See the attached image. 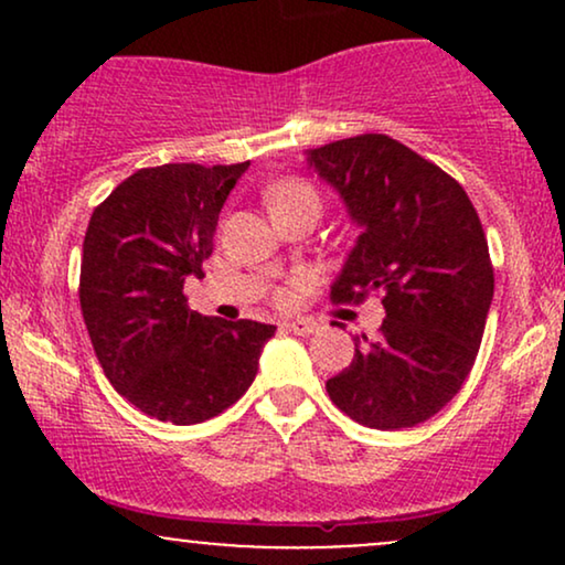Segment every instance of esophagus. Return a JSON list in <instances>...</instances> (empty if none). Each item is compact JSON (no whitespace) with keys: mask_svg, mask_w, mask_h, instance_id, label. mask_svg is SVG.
Here are the masks:
<instances>
[{"mask_svg":"<svg viewBox=\"0 0 565 565\" xmlns=\"http://www.w3.org/2000/svg\"><path fill=\"white\" fill-rule=\"evenodd\" d=\"M284 329H287V332H291V334L308 337V334H313L319 327H316L313 321H305L302 319V321H287V323H284Z\"/></svg>","mask_w":565,"mask_h":565,"instance_id":"34e87169","label":"esophagus"}]
</instances>
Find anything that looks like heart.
<instances>
[{"mask_svg":"<svg viewBox=\"0 0 565 565\" xmlns=\"http://www.w3.org/2000/svg\"><path fill=\"white\" fill-rule=\"evenodd\" d=\"M319 204V193L313 191V185L305 183L300 178H284L278 180L265 191V204H268L270 215H278V212L289 210V206H297V204ZM284 302L291 300V291H284L281 295Z\"/></svg>","mask_w":565,"mask_h":565,"instance_id":"b5f03b06","label":"heart"}]
</instances>
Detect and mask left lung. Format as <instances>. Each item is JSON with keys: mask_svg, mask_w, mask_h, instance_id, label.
I'll list each match as a JSON object with an SVG mask.
<instances>
[{"mask_svg": "<svg viewBox=\"0 0 565 565\" xmlns=\"http://www.w3.org/2000/svg\"><path fill=\"white\" fill-rule=\"evenodd\" d=\"M345 199L361 236L332 302L377 295V337H355L329 398L355 423L398 430L438 414L476 364L494 297V265L465 188L387 135L366 132L308 157Z\"/></svg>", "mask_w": 565, "mask_h": 565, "instance_id": "1", "label": "left lung"}]
</instances>
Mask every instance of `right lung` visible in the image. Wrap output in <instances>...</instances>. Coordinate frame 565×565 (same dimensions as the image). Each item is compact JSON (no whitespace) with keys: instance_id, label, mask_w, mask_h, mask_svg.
Returning <instances> with one entry per match:
<instances>
[{"instance_id":"add662e5","label":"right lung","mask_w":565,"mask_h":565,"mask_svg":"<svg viewBox=\"0 0 565 565\" xmlns=\"http://www.w3.org/2000/svg\"><path fill=\"white\" fill-rule=\"evenodd\" d=\"M249 167L161 164L129 174L95 206L79 302L116 393L148 417L196 425L249 391L276 327L188 308L185 276H204L225 199Z\"/></svg>"}]
</instances>
